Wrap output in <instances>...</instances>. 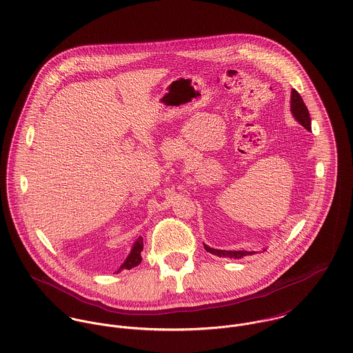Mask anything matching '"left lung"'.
Wrapping results in <instances>:
<instances>
[{
    "label": "left lung",
    "instance_id": "left-lung-1",
    "mask_svg": "<svg viewBox=\"0 0 353 353\" xmlns=\"http://www.w3.org/2000/svg\"><path fill=\"white\" fill-rule=\"evenodd\" d=\"M291 112H292L294 118L302 125L303 128H305L307 130H311V118H310L308 110H307V107L303 101L302 97L295 90L291 91ZM203 248H205L206 252H210V254H214V255H219V256L235 258V259H239V258H243L246 255L254 254L252 252H245V250H238V252H235V250L234 252H231V250H217V249H212V248L206 246L205 243H203Z\"/></svg>",
    "mask_w": 353,
    "mask_h": 353
}]
</instances>
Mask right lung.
Wrapping results in <instances>:
<instances>
[{
  "label": "right lung",
  "mask_w": 353,
  "mask_h": 353,
  "mask_svg": "<svg viewBox=\"0 0 353 353\" xmlns=\"http://www.w3.org/2000/svg\"><path fill=\"white\" fill-rule=\"evenodd\" d=\"M144 249V243H143V236H139L137 241L134 242L132 250L129 252L128 258L125 259V262L119 266V269L117 270V273H119L121 270H125V269H132L134 266H137L140 262H141V252Z\"/></svg>",
  "instance_id": "obj_1"
}]
</instances>
